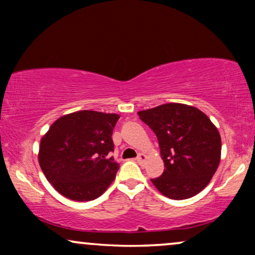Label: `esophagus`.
I'll use <instances>...</instances> for the list:
<instances>
[{
  "label": "esophagus",
  "instance_id": "obj_1",
  "mask_svg": "<svg viewBox=\"0 0 255 255\" xmlns=\"http://www.w3.org/2000/svg\"><path fill=\"white\" fill-rule=\"evenodd\" d=\"M146 159H147V156H146L145 154H142V153H140V154H139L138 156H137V161L140 163V165H144L145 163V161H146Z\"/></svg>",
  "mask_w": 255,
  "mask_h": 255
}]
</instances>
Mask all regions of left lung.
I'll use <instances>...</instances> for the list:
<instances>
[{
    "label": "left lung",
    "mask_w": 255,
    "mask_h": 255,
    "mask_svg": "<svg viewBox=\"0 0 255 255\" xmlns=\"http://www.w3.org/2000/svg\"><path fill=\"white\" fill-rule=\"evenodd\" d=\"M154 132L165 163L152 183L163 196L186 200L208 186L221 161L217 128L197 108L182 103L161 104L138 113Z\"/></svg>",
    "instance_id": "obj_1"
}]
</instances>
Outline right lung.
Here are the masks:
<instances>
[{"label":"right lung","mask_w":255,"mask_h":255,"mask_svg":"<svg viewBox=\"0 0 255 255\" xmlns=\"http://www.w3.org/2000/svg\"><path fill=\"white\" fill-rule=\"evenodd\" d=\"M120 115L81 110L61 116L40 140L38 161L58 193L73 201H93L108 189L120 165L113 131Z\"/></svg>","instance_id":"right-lung-1"}]
</instances>
